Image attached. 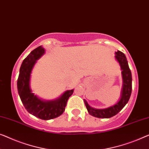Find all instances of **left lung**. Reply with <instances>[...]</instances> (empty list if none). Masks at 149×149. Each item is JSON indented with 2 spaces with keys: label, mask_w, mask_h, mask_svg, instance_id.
<instances>
[{
  "label": "left lung",
  "mask_w": 149,
  "mask_h": 149,
  "mask_svg": "<svg viewBox=\"0 0 149 149\" xmlns=\"http://www.w3.org/2000/svg\"><path fill=\"white\" fill-rule=\"evenodd\" d=\"M115 58L120 66L122 70V88L120 100L115 105L105 109H96L91 107L87 101L84 100L85 106L90 115L98 118H109L116 115L122 110L123 107L128 102L132 93V73L129 68L126 56L122 52L115 53Z\"/></svg>",
  "instance_id": "obj_1"
}]
</instances>
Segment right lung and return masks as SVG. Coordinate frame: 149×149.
<instances>
[{
    "label": "right lung",
    "mask_w": 149,
    "mask_h": 149,
    "mask_svg": "<svg viewBox=\"0 0 149 149\" xmlns=\"http://www.w3.org/2000/svg\"><path fill=\"white\" fill-rule=\"evenodd\" d=\"M45 54L42 46L31 52L21 64L17 80V90L25 108L29 113L40 119L48 120L58 117L63 113L68 98L74 89L67 90L59 97L54 100H44L32 93L30 78L36 62Z\"/></svg>",
    "instance_id": "obj_1"
}]
</instances>
